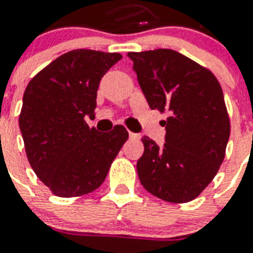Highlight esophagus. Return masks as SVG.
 I'll return each mask as SVG.
<instances>
[{"instance_id":"esophagus-1","label":"esophagus","mask_w":253,"mask_h":253,"mask_svg":"<svg viewBox=\"0 0 253 253\" xmlns=\"http://www.w3.org/2000/svg\"><path fill=\"white\" fill-rule=\"evenodd\" d=\"M128 136L131 139H139V134H135V132H128Z\"/></svg>"}]
</instances>
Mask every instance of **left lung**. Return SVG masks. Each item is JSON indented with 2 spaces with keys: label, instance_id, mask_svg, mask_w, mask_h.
I'll list each match as a JSON object with an SVG mask.
<instances>
[{
  "label": "left lung",
  "instance_id": "obj_1",
  "mask_svg": "<svg viewBox=\"0 0 253 253\" xmlns=\"http://www.w3.org/2000/svg\"><path fill=\"white\" fill-rule=\"evenodd\" d=\"M150 107L168 111L166 143L143 136L136 163L147 192L173 204L194 200L215 177L230 138L219 83L209 69L173 49L128 52Z\"/></svg>",
  "mask_w": 253,
  "mask_h": 253
}]
</instances>
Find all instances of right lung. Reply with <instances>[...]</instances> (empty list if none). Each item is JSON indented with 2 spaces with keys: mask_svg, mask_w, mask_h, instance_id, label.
<instances>
[{
  "mask_svg": "<svg viewBox=\"0 0 253 253\" xmlns=\"http://www.w3.org/2000/svg\"><path fill=\"white\" fill-rule=\"evenodd\" d=\"M121 59V53L75 49L26 87L19 115L26 155L55 196H84L99 188L128 138L121 125L101 134L85 122L94 114L99 81Z\"/></svg>",
  "mask_w": 253,
  "mask_h": 253,
  "instance_id": "add662e5",
  "label": "right lung"
}]
</instances>
